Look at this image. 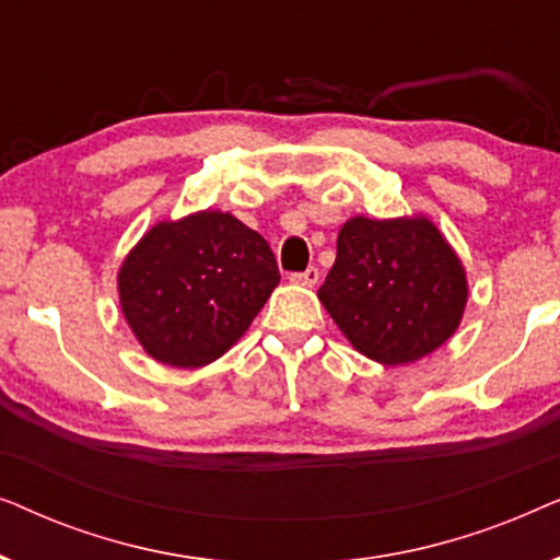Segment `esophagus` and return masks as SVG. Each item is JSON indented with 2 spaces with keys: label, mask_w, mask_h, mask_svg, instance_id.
Returning <instances> with one entry per match:
<instances>
[{
  "label": "esophagus",
  "mask_w": 560,
  "mask_h": 560,
  "mask_svg": "<svg viewBox=\"0 0 560 560\" xmlns=\"http://www.w3.org/2000/svg\"><path fill=\"white\" fill-rule=\"evenodd\" d=\"M318 278H320L318 267H308V270H305V272H293V275H290V280H293L295 285H305V288L316 285Z\"/></svg>",
  "instance_id": "34e87169"
}]
</instances>
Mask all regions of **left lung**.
<instances>
[{
	"label": "left lung",
	"instance_id": "obj_1",
	"mask_svg": "<svg viewBox=\"0 0 560 560\" xmlns=\"http://www.w3.org/2000/svg\"><path fill=\"white\" fill-rule=\"evenodd\" d=\"M318 298L357 351L397 366L431 354L456 331L466 275L428 219L354 217L341 226Z\"/></svg>",
	"mask_w": 560,
	"mask_h": 560
}]
</instances>
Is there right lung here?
<instances>
[{"mask_svg": "<svg viewBox=\"0 0 560 560\" xmlns=\"http://www.w3.org/2000/svg\"><path fill=\"white\" fill-rule=\"evenodd\" d=\"M278 282L262 236L232 213L201 211L142 236L119 270V301L152 359L196 370L247 331Z\"/></svg>", "mask_w": 560, "mask_h": 560, "instance_id": "right-lung-1", "label": "right lung"}]
</instances>
